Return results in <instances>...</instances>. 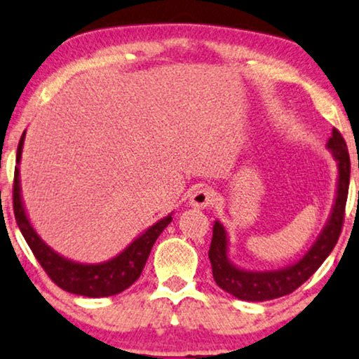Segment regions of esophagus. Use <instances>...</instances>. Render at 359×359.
I'll list each match as a JSON object with an SVG mask.
<instances>
[{"instance_id":"1","label":"esophagus","mask_w":359,"mask_h":359,"mask_svg":"<svg viewBox=\"0 0 359 359\" xmlns=\"http://www.w3.org/2000/svg\"><path fill=\"white\" fill-rule=\"evenodd\" d=\"M213 201H215V192H213L212 189L198 187L197 190H194L192 195H190L189 203L194 208H201V210H203V208L210 207Z\"/></svg>"}]
</instances>
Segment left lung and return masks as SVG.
I'll return each instance as SVG.
<instances>
[{
    "instance_id": "left-lung-1",
    "label": "left lung",
    "mask_w": 359,
    "mask_h": 359,
    "mask_svg": "<svg viewBox=\"0 0 359 359\" xmlns=\"http://www.w3.org/2000/svg\"><path fill=\"white\" fill-rule=\"evenodd\" d=\"M326 149L331 152L338 165L337 192L328 220L321 229L315 242L308 248L305 255L293 262L292 265L278 270H247L235 265L229 257V233L220 220L213 222V235L208 258L212 263L213 280L224 292L233 294L245 302H266L292 293L310 278L321 263L326 260L341 233L344 219V205L349 187V154L341 134L333 129L331 137L326 142Z\"/></svg>"
}]
</instances>
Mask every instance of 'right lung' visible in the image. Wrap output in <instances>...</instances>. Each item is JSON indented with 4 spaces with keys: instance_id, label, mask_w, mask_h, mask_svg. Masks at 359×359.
<instances>
[{
    "instance_id": "1",
    "label": "right lung",
    "mask_w": 359,
    "mask_h": 359,
    "mask_svg": "<svg viewBox=\"0 0 359 359\" xmlns=\"http://www.w3.org/2000/svg\"><path fill=\"white\" fill-rule=\"evenodd\" d=\"M26 130L21 135L16 152V167H15V185H13V205H15V217L20 226L22 237L28 242L34 257L38 258L46 273L59 288L66 292L81 294L89 298H104L112 297L129 288L142 273L146 262L151 253L154 243L158 235L172 222V213L161 219L156 224L149 226L137 238H134L121 253L109 258L101 263H81L71 260L56 250L39 237L31 224L28 212H26L25 202L21 195V180H20V162L22 146H25Z\"/></svg>"
}]
</instances>
